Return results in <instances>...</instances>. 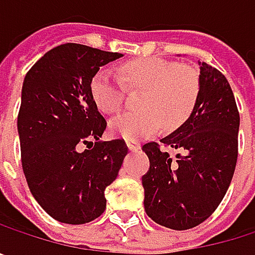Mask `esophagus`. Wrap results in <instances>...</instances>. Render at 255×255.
<instances>
[{
  "label": "esophagus",
  "mask_w": 255,
  "mask_h": 255,
  "mask_svg": "<svg viewBox=\"0 0 255 255\" xmlns=\"http://www.w3.org/2000/svg\"><path fill=\"white\" fill-rule=\"evenodd\" d=\"M127 146L131 152H135V150H138V149H140V143H138V141H135V140H127Z\"/></svg>",
  "instance_id": "obj_1"
}]
</instances>
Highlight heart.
<instances>
[{
  "label": "heart",
  "mask_w": 255,
  "mask_h": 255,
  "mask_svg": "<svg viewBox=\"0 0 255 255\" xmlns=\"http://www.w3.org/2000/svg\"><path fill=\"white\" fill-rule=\"evenodd\" d=\"M128 87L144 88L140 97L141 111L124 114L111 123V132L124 140H138L155 134L164 126L174 129L184 124L196 109L201 81L193 68L159 57L129 60L121 66ZM93 102L106 115L121 111L126 88L111 69L99 71L90 84Z\"/></svg>",
  "instance_id": "obj_1"
}]
</instances>
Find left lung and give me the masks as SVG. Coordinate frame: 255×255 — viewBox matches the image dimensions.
<instances>
[{"instance_id": "obj_1", "label": "left lung", "mask_w": 255, "mask_h": 255, "mask_svg": "<svg viewBox=\"0 0 255 255\" xmlns=\"http://www.w3.org/2000/svg\"><path fill=\"white\" fill-rule=\"evenodd\" d=\"M201 94L180 127L143 144L150 167L141 177L144 211L158 225L192 229L207 220L225 198L238 159L239 112L226 77L199 62ZM168 148L179 153L173 160Z\"/></svg>"}]
</instances>
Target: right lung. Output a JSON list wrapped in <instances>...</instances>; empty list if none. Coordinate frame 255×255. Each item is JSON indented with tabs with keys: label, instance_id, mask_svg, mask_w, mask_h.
Returning a JSON list of instances; mask_svg holds the SVG:
<instances>
[{
	"label": "right lung",
	"instance_id": "1",
	"mask_svg": "<svg viewBox=\"0 0 255 255\" xmlns=\"http://www.w3.org/2000/svg\"><path fill=\"white\" fill-rule=\"evenodd\" d=\"M120 57L68 42L26 74L17 117L22 167L32 196L57 222L84 225L102 216L105 189L127 155L124 140H99L106 121L90 93L100 66Z\"/></svg>",
	"mask_w": 255,
	"mask_h": 255
}]
</instances>
